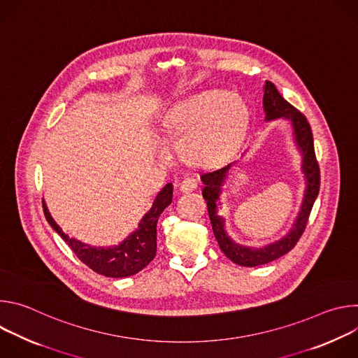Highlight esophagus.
Returning a JSON list of instances; mask_svg holds the SVG:
<instances>
[{
	"mask_svg": "<svg viewBox=\"0 0 358 358\" xmlns=\"http://www.w3.org/2000/svg\"><path fill=\"white\" fill-rule=\"evenodd\" d=\"M196 185H198L196 180L188 177V178H184V180L180 182L178 188H180L181 192H191V191H194V189L196 188Z\"/></svg>",
	"mask_w": 358,
	"mask_h": 358,
	"instance_id": "1",
	"label": "esophagus"
}]
</instances>
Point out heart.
Instances as JSON below:
<instances>
[{"label":"heart","instance_id":"1","mask_svg":"<svg viewBox=\"0 0 358 358\" xmlns=\"http://www.w3.org/2000/svg\"><path fill=\"white\" fill-rule=\"evenodd\" d=\"M250 123L246 101L236 93L206 90L169 108L160 131L176 140L184 163L199 169L227 164L241 148Z\"/></svg>","mask_w":358,"mask_h":358}]
</instances>
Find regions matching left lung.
<instances>
[{"instance_id": "8db88e82", "label": "left lung", "mask_w": 358, "mask_h": 358, "mask_svg": "<svg viewBox=\"0 0 358 358\" xmlns=\"http://www.w3.org/2000/svg\"><path fill=\"white\" fill-rule=\"evenodd\" d=\"M264 110L266 115L265 119L268 122L282 117L292 123L294 141L297 148L301 152V171L306 178V189H304V196H303L300 211L289 234L282 239L276 241L275 243L266 245L264 248L242 246L234 242L225 231L224 217L218 214V206H220L218 201L222 192L221 187L224 185L225 178L231 167L234 166V163L220 170L201 176V180L203 182L202 196L207 201L213 231L221 250L234 264L239 266H248V268L269 264L283 257V255H286L289 250L294 248L301 234L304 232L306 224L309 221L310 211L313 208V203L320 189V170H319V164L315 155L313 134H312V129L308 119H306L304 115L300 113L296 108H293L287 100H285L282 94L278 92L276 86L269 80H266L264 86Z\"/></svg>"}]
</instances>
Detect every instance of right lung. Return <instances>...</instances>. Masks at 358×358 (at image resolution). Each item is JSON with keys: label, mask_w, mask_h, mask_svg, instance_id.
Returning <instances> with one entry per match:
<instances>
[{"label": "right lung", "mask_w": 358, "mask_h": 358, "mask_svg": "<svg viewBox=\"0 0 358 358\" xmlns=\"http://www.w3.org/2000/svg\"><path fill=\"white\" fill-rule=\"evenodd\" d=\"M173 199V184L169 182L157 194L151 210L143 217L138 228L116 246H90L75 238H69L50 217L43 201V214L49 225L75 252L76 257L92 271L108 278H127L144 269L156 257L157 221Z\"/></svg>", "instance_id": "1"}]
</instances>
